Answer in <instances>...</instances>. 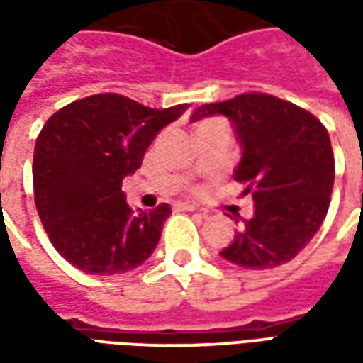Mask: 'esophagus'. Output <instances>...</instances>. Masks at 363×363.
<instances>
[{
    "mask_svg": "<svg viewBox=\"0 0 363 363\" xmlns=\"http://www.w3.org/2000/svg\"><path fill=\"white\" fill-rule=\"evenodd\" d=\"M174 210H177V212H194L198 208L196 204H190V202H177V204H174Z\"/></svg>",
    "mask_w": 363,
    "mask_h": 363,
    "instance_id": "34e87169",
    "label": "esophagus"
}]
</instances>
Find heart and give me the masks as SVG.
Returning <instances> with one entry per match:
<instances>
[{
  "label": "heart",
  "instance_id": "b5f03b06",
  "mask_svg": "<svg viewBox=\"0 0 363 363\" xmlns=\"http://www.w3.org/2000/svg\"><path fill=\"white\" fill-rule=\"evenodd\" d=\"M202 124H204V122H202Z\"/></svg>",
  "mask_w": 363,
  "mask_h": 363
}]
</instances>
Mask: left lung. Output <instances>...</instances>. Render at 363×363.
Instances as JSON below:
<instances>
[{
  "label": "left lung",
  "mask_w": 363,
  "mask_h": 363,
  "mask_svg": "<svg viewBox=\"0 0 363 363\" xmlns=\"http://www.w3.org/2000/svg\"><path fill=\"white\" fill-rule=\"evenodd\" d=\"M221 114L241 145L237 182L255 202L233 241L220 252L237 267L264 270L286 264L319 231L335 184L327 128L311 112L264 93H245L198 106L190 120ZM237 221V220H235Z\"/></svg>",
  "instance_id": "left-lung-1"
}]
</instances>
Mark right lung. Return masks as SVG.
<instances>
[{
    "mask_svg": "<svg viewBox=\"0 0 363 363\" xmlns=\"http://www.w3.org/2000/svg\"><path fill=\"white\" fill-rule=\"evenodd\" d=\"M189 104L150 108L114 93L74 101L46 120L33 157L35 204L54 249L87 274L112 276L150 259L171 206L134 213L122 181Z\"/></svg>",
    "mask_w": 363,
    "mask_h": 363,
    "instance_id": "right-lung-1",
    "label": "right lung"
}]
</instances>
